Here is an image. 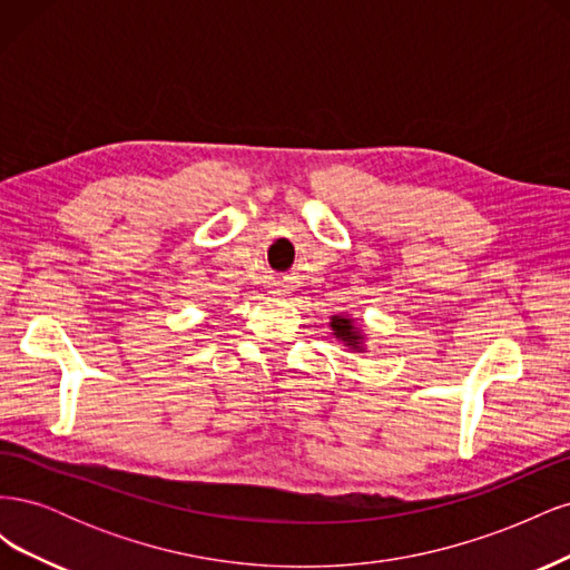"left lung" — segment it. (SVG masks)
<instances>
[{"label":"left lung","mask_w":570,"mask_h":570,"mask_svg":"<svg viewBox=\"0 0 570 570\" xmlns=\"http://www.w3.org/2000/svg\"><path fill=\"white\" fill-rule=\"evenodd\" d=\"M331 327H333V335L347 344V347H352V350L364 347V335H361V331L350 316H333Z\"/></svg>","instance_id":"obj_1"}]
</instances>
